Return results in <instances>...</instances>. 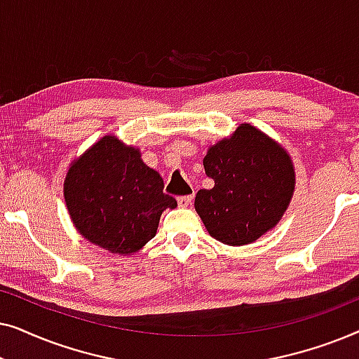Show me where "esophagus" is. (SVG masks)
I'll use <instances>...</instances> for the list:
<instances>
[{
  "instance_id": "1",
  "label": "esophagus",
  "mask_w": 359,
  "mask_h": 359,
  "mask_svg": "<svg viewBox=\"0 0 359 359\" xmlns=\"http://www.w3.org/2000/svg\"><path fill=\"white\" fill-rule=\"evenodd\" d=\"M191 201H193V196H180L178 198V204L180 208H188V205L191 204Z\"/></svg>"
}]
</instances>
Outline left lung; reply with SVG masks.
I'll list each match as a JSON object with an SVG mask.
<instances>
[{
	"label": "left lung",
	"instance_id": "left-lung-1",
	"mask_svg": "<svg viewBox=\"0 0 359 359\" xmlns=\"http://www.w3.org/2000/svg\"><path fill=\"white\" fill-rule=\"evenodd\" d=\"M204 170L212 189H199L194 208L215 240L252 243L283 217L294 191L291 158L250 124L210 147Z\"/></svg>",
	"mask_w": 359,
	"mask_h": 359
}]
</instances>
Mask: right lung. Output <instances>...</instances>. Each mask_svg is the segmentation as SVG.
Segmentation results:
<instances>
[{
	"label": "right lung",
	"instance_id": "obj_1",
	"mask_svg": "<svg viewBox=\"0 0 359 359\" xmlns=\"http://www.w3.org/2000/svg\"><path fill=\"white\" fill-rule=\"evenodd\" d=\"M163 188L139 150L107 135L73 161L63 196L83 237L111 253L130 255L155 237L161 212L176 208Z\"/></svg>",
	"mask_w": 359,
	"mask_h": 359
}]
</instances>
